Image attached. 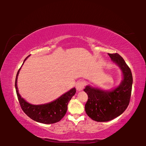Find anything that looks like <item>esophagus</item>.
Segmentation results:
<instances>
[{"mask_svg":"<svg viewBox=\"0 0 146 146\" xmlns=\"http://www.w3.org/2000/svg\"><path fill=\"white\" fill-rule=\"evenodd\" d=\"M85 83L82 82V81H79L76 84V89L78 91H82L84 88Z\"/></svg>","mask_w":146,"mask_h":146,"instance_id":"1","label":"esophagus"}]
</instances>
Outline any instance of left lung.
<instances>
[{"mask_svg":"<svg viewBox=\"0 0 146 146\" xmlns=\"http://www.w3.org/2000/svg\"><path fill=\"white\" fill-rule=\"evenodd\" d=\"M108 55L122 70L123 80L119 86L110 91L86 86L84 91L88 95L86 113L97 122H108L120 116L129 105L131 95L133 76L129 66L118 53Z\"/></svg>","mask_w":146,"mask_h":146,"instance_id":"left-lung-1","label":"left lung"}]
</instances>
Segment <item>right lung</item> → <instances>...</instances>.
I'll return each mask as SVG.
<instances>
[{
	"label": "right lung",
	"instance_id": "right-lung-1",
	"mask_svg": "<svg viewBox=\"0 0 146 146\" xmlns=\"http://www.w3.org/2000/svg\"><path fill=\"white\" fill-rule=\"evenodd\" d=\"M28 56H29V55L25 58L24 62L28 58ZM21 68L19 70L16 75L15 89L20 105H21L23 111L29 118L36 122L46 123V124H50V123L59 122L66 115L68 110V104L73 96L75 94L76 89L75 88H72L53 102L40 105L31 104L21 97L18 91V88L17 85V78H18Z\"/></svg>",
	"mask_w": 146,
	"mask_h": 146
}]
</instances>
